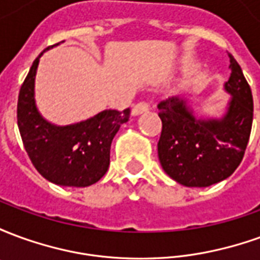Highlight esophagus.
Here are the masks:
<instances>
[{"label":"esophagus","instance_id":"34e87169","mask_svg":"<svg viewBox=\"0 0 260 260\" xmlns=\"http://www.w3.org/2000/svg\"><path fill=\"white\" fill-rule=\"evenodd\" d=\"M147 110H149V106H147L146 103H138L135 107L132 108V115H134V117H138V115H141V114L146 113Z\"/></svg>","mask_w":260,"mask_h":260}]
</instances>
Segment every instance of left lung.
Here are the masks:
<instances>
[{
    "label": "left lung",
    "instance_id": "obj_1",
    "mask_svg": "<svg viewBox=\"0 0 260 260\" xmlns=\"http://www.w3.org/2000/svg\"><path fill=\"white\" fill-rule=\"evenodd\" d=\"M230 99L217 114H202L193 94L171 97L157 106L163 129L157 143L166 174L184 186L206 188L229 178L240 166L253 117L251 87L230 55Z\"/></svg>",
    "mask_w": 260,
    "mask_h": 260
}]
</instances>
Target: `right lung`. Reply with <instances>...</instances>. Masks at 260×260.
<instances>
[{"instance_id": "right-lung-1", "label": "right lung", "mask_w": 260, "mask_h": 260, "mask_svg": "<svg viewBox=\"0 0 260 260\" xmlns=\"http://www.w3.org/2000/svg\"><path fill=\"white\" fill-rule=\"evenodd\" d=\"M64 43V42H61ZM35 59L18 99V128L31 163L50 182L83 188L96 184L107 173L110 147L131 110H103L90 118L69 125L46 119L36 103V74L42 55Z\"/></svg>"}]
</instances>
